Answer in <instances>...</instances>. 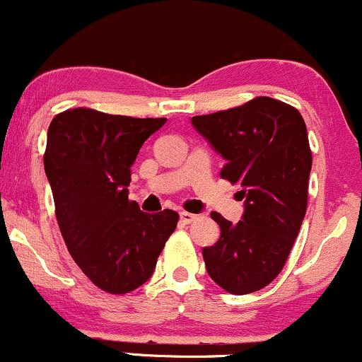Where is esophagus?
I'll return each instance as SVG.
<instances>
[{
    "label": "esophagus",
    "instance_id": "obj_1",
    "mask_svg": "<svg viewBox=\"0 0 362 362\" xmlns=\"http://www.w3.org/2000/svg\"><path fill=\"white\" fill-rule=\"evenodd\" d=\"M196 218H197V214H192V213H187V211H180L182 223H192Z\"/></svg>",
    "mask_w": 362,
    "mask_h": 362
}]
</instances>
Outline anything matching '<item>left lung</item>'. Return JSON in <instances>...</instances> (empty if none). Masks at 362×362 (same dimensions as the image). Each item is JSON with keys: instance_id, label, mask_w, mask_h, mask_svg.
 <instances>
[{"instance_id": "8db88e82", "label": "left lung", "mask_w": 362, "mask_h": 362, "mask_svg": "<svg viewBox=\"0 0 362 362\" xmlns=\"http://www.w3.org/2000/svg\"><path fill=\"white\" fill-rule=\"evenodd\" d=\"M190 122L223 158L221 177L239 185L244 199L239 223L211 213L221 235L202 249L206 269L226 292H256L281 272L303 225L313 165L305 123L272 98Z\"/></svg>"}]
</instances>
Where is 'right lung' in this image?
<instances>
[{
    "label": "right lung",
    "instance_id": "1",
    "mask_svg": "<svg viewBox=\"0 0 362 362\" xmlns=\"http://www.w3.org/2000/svg\"><path fill=\"white\" fill-rule=\"evenodd\" d=\"M165 122L75 108L57 115L47 129L45 170L63 240L105 292L146 284L177 228V213H142L127 189L142 144Z\"/></svg>",
    "mask_w": 362,
    "mask_h": 362
}]
</instances>
